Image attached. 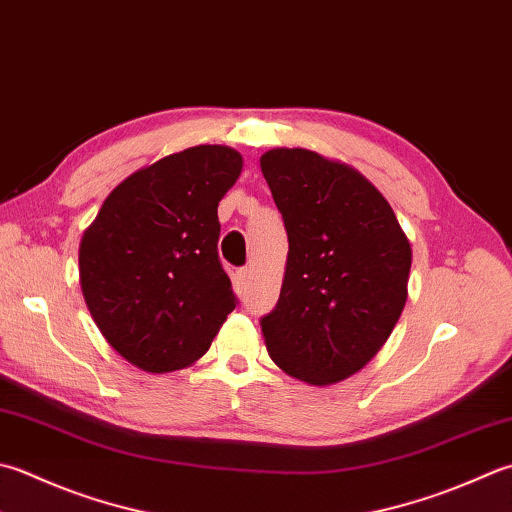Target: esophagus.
<instances>
[{
    "mask_svg": "<svg viewBox=\"0 0 512 512\" xmlns=\"http://www.w3.org/2000/svg\"><path fill=\"white\" fill-rule=\"evenodd\" d=\"M248 282H250V268H239L237 275H235L237 290H246Z\"/></svg>",
    "mask_w": 512,
    "mask_h": 512,
    "instance_id": "34e87169",
    "label": "esophagus"
}]
</instances>
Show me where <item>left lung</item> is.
<instances>
[{
    "mask_svg": "<svg viewBox=\"0 0 512 512\" xmlns=\"http://www.w3.org/2000/svg\"><path fill=\"white\" fill-rule=\"evenodd\" d=\"M288 233L277 306L262 317L286 375L328 386L355 375L393 333L413 250L386 197L348 164L306 148L259 159Z\"/></svg>",
    "mask_w": 512,
    "mask_h": 512,
    "instance_id": "8db88e82",
    "label": "left lung"
}]
</instances>
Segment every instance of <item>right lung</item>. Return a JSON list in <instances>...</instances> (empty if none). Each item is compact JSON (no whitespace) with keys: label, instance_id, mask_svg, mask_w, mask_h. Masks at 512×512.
Wrapping results in <instances>:
<instances>
[{"label":"right lung","instance_id":"add662e5","mask_svg":"<svg viewBox=\"0 0 512 512\" xmlns=\"http://www.w3.org/2000/svg\"><path fill=\"white\" fill-rule=\"evenodd\" d=\"M228 146H193L126 177L79 244V284L106 342L146 373L197 362L237 297L217 255V206L242 173Z\"/></svg>","mask_w":512,"mask_h":512}]
</instances>
